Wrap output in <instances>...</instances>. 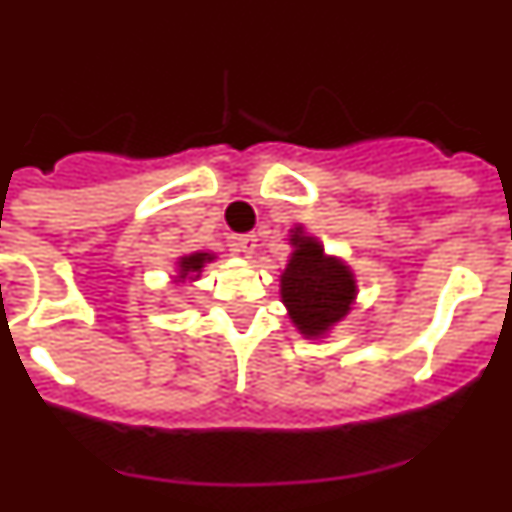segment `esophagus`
Listing matches in <instances>:
<instances>
[{
    "label": "esophagus",
    "mask_w": 512,
    "mask_h": 512,
    "mask_svg": "<svg viewBox=\"0 0 512 512\" xmlns=\"http://www.w3.org/2000/svg\"><path fill=\"white\" fill-rule=\"evenodd\" d=\"M235 246H238V251L243 253V256H248L251 259L253 253H256V246H259V238L253 233H243L235 238Z\"/></svg>",
    "instance_id": "esophagus-1"
}]
</instances>
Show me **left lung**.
I'll return each instance as SVG.
<instances>
[{"instance_id":"1","label":"left lung","mask_w":512,"mask_h":512,"mask_svg":"<svg viewBox=\"0 0 512 512\" xmlns=\"http://www.w3.org/2000/svg\"><path fill=\"white\" fill-rule=\"evenodd\" d=\"M289 243L295 251L279 284L282 302L302 336L320 338L351 312L356 279L343 261L325 256L323 246L302 228L292 230Z\"/></svg>"}]
</instances>
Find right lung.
Masks as SVG:
<instances>
[{
	"label": "right lung",
	"mask_w": 512,
	"mask_h": 512,
	"mask_svg": "<svg viewBox=\"0 0 512 512\" xmlns=\"http://www.w3.org/2000/svg\"><path fill=\"white\" fill-rule=\"evenodd\" d=\"M212 259H215L212 253H189V256H182V259L176 261V266H179L176 282H184V279L194 282V279H200L202 266L210 264Z\"/></svg>",
	"instance_id": "add662e5"
}]
</instances>
